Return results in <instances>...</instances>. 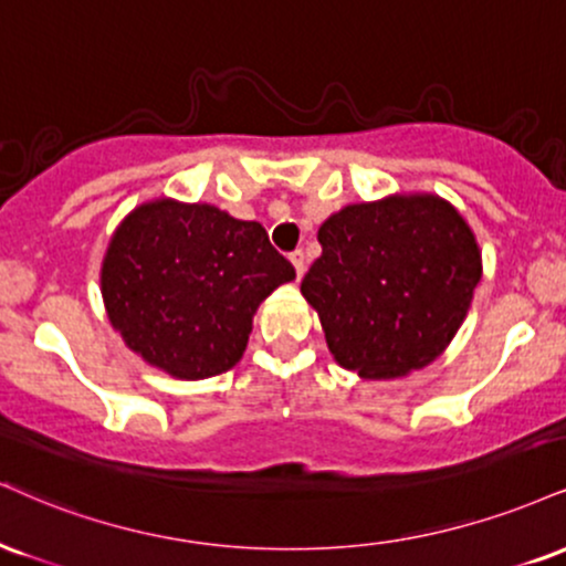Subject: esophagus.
I'll list each match as a JSON object with an SVG mask.
<instances>
[{
    "instance_id": "1",
    "label": "esophagus",
    "mask_w": 566,
    "mask_h": 566,
    "mask_svg": "<svg viewBox=\"0 0 566 566\" xmlns=\"http://www.w3.org/2000/svg\"><path fill=\"white\" fill-rule=\"evenodd\" d=\"M290 263L295 265V276L301 279L305 274V255H303V250H295V253L290 255Z\"/></svg>"
}]
</instances>
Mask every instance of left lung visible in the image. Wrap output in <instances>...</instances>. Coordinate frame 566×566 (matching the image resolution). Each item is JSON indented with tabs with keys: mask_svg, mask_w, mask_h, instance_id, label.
Masks as SVG:
<instances>
[{
	"mask_svg": "<svg viewBox=\"0 0 566 566\" xmlns=\"http://www.w3.org/2000/svg\"><path fill=\"white\" fill-rule=\"evenodd\" d=\"M318 244L301 292L343 369L400 379L446 353L482 276L459 208L432 192L353 202L318 227Z\"/></svg>",
	"mask_w": 566,
	"mask_h": 566,
	"instance_id": "left-lung-1",
	"label": "left lung"
}]
</instances>
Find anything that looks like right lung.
I'll use <instances>...</instances> for the list:
<instances>
[{"mask_svg": "<svg viewBox=\"0 0 566 566\" xmlns=\"http://www.w3.org/2000/svg\"><path fill=\"white\" fill-rule=\"evenodd\" d=\"M292 279L295 269L258 221L210 202L155 197L113 231L99 290L128 350L195 382L242 358L258 305Z\"/></svg>", "mask_w": 566, "mask_h": 566, "instance_id": "obj_1", "label": "right lung"}]
</instances>
